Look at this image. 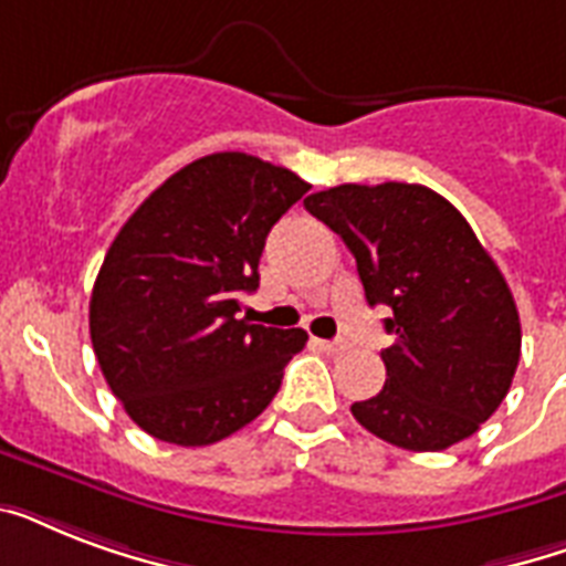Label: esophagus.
<instances>
[{
	"label": "esophagus",
	"mask_w": 566,
	"mask_h": 566,
	"mask_svg": "<svg viewBox=\"0 0 566 566\" xmlns=\"http://www.w3.org/2000/svg\"><path fill=\"white\" fill-rule=\"evenodd\" d=\"M314 344H317L319 349H323V353H328V355H340V353H346V349H349L344 340H314Z\"/></svg>",
	"instance_id": "esophagus-1"
}]
</instances>
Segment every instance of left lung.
Wrapping results in <instances>:
<instances>
[{
	"label": "left lung",
	"instance_id": "8db88e82",
	"mask_svg": "<svg viewBox=\"0 0 566 566\" xmlns=\"http://www.w3.org/2000/svg\"><path fill=\"white\" fill-rule=\"evenodd\" d=\"M305 208L349 247L367 302L394 311L385 387L353 405L355 420L411 452L475 434L509 394L523 335L509 282L470 222L405 181L337 185Z\"/></svg>",
	"mask_w": 566,
	"mask_h": 566
}]
</instances>
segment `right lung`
Listing matches in <instances>:
<instances>
[{
    "mask_svg": "<svg viewBox=\"0 0 566 566\" xmlns=\"http://www.w3.org/2000/svg\"><path fill=\"white\" fill-rule=\"evenodd\" d=\"M311 185L247 153H213L146 196L102 261L91 340L102 376L153 438L208 447L252 422L308 335L238 319L266 234Z\"/></svg>",
    "mask_w": 566,
    "mask_h": 566,
    "instance_id": "add662e5",
    "label": "right lung"
}]
</instances>
